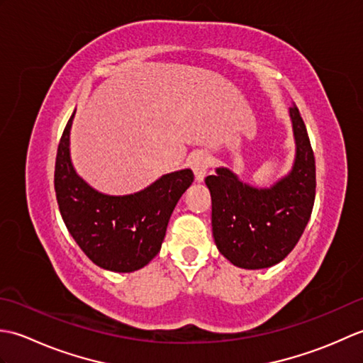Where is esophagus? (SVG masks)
<instances>
[{
  "label": "esophagus",
  "mask_w": 363,
  "mask_h": 363,
  "mask_svg": "<svg viewBox=\"0 0 363 363\" xmlns=\"http://www.w3.org/2000/svg\"><path fill=\"white\" fill-rule=\"evenodd\" d=\"M190 167L195 173V179L198 182H203L206 174H207V169H209V167H211V160H209V157L206 156V154L198 152V154H195L194 157H191Z\"/></svg>",
  "instance_id": "esophagus-1"
}]
</instances>
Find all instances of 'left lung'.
<instances>
[{"label":"left lung","mask_w":363,"mask_h":363,"mask_svg":"<svg viewBox=\"0 0 363 363\" xmlns=\"http://www.w3.org/2000/svg\"><path fill=\"white\" fill-rule=\"evenodd\" d=\"M290 120L295 160L272 187L259 189L220 167L206 177L212 198V233L218 251L246 269L268 268L289 256L309 223L315 201V157L298 107Z\"/></svg>","instance_id":"8db88e82"}]
</instances>
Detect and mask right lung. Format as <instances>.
Here are the masks:
<instances>
[{"instance_id": "right-lung-1", "label": "right lung", "mask_w": 363, "mask_h": 363, "mask_svg": "<svg viewBox=\"0 0 363 363\" xmlns=\"http://www.w3.org/2000/svg\"><path fill=\"white\" fill-rule=\"evenodd\" d=\"M68 120L57 148L54 189L68 233L86 256L104 269L130 273L157 256L174 207L194 182L190 168L160 176L130 195H106L76 173Z\"/></svg>"}]
</instances>
